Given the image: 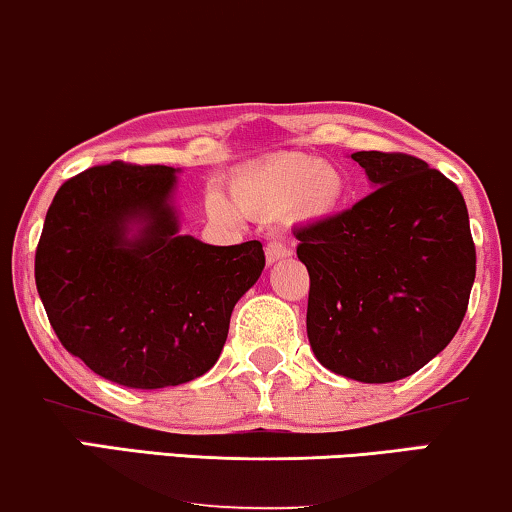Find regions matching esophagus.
Wrapping results in <instances>:
<instances>
[{"label":"esophagus","instance_id":"34e87169","mask_svg":"<svg viewBox=\"0 0 512 512\" xmlns=\"http://www.w3.org/2000/svg\"><path fill=\"white\" fill-rule=\"evenodd\" d=\"M288 254H291V251H288V247H286L284 242L272 240V242L265 244V261H268V265L277 263V261H284Z\"/></svg>","mask_w":512,"mask_h":512}]
</instances>
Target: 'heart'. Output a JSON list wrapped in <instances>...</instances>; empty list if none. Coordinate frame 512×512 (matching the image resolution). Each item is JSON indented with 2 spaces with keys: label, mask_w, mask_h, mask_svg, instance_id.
I'll return each mask as SVG.
<instances>
[{
  "label": "heart",
  "mask_w": 512,
  "mask_h": 512,
  "mask_svg": "<svg viewBox=\"0 0 512 512\" xmlns=\"http://www.w3.org/2000/svg\"><path fill=\"white\" fill-rule=\"evenodd\" d=\"M346 194L348 182L337 166L305 154H279L233 173L226 182V198L212 191L205 207L221 224H235L240 214L258 219L291 214L318 221L337 214Z\"/></svg>",
  "instance_id": "b5f03b06"
}]
</instances>
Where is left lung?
<instances>
[{
	"instance_id": "obj_1",
	"label": "left lung",
	"mask_w": 512,
	"mask_h": 512,
	"mask_svg": "<svg viewBox=\"0 0 512 512\" xmlns=\"http://www.w3.org/2000/svg\"><path fill=\"white\" fill-rule=\"evenodd\" d=\"M374 191L295 228L309 270L307 337L325 369L360 383L416 374L450 344L476 279L459 189L409 154L353 152Z\"/></svg>"
}]
</instances>
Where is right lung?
<instances>
[{
  "label": "right lung",
  "mask_w": 512,
  "mask_h": 512,
  "mask_svg": "<svg viewBox=\"0 0 512 512\" xmlns=\"http://www.w3.org/2000/svg\"><path fill=\"white\" fill-rule=\"evenodd\" d=\"M177 173L113 161L71 177L36 249V288L59 342L124 388L203 376L265 268L258 240L214 247L182 233Z\"/></svg>",
  "instance_id": "obj_1"
}]
</instances>
